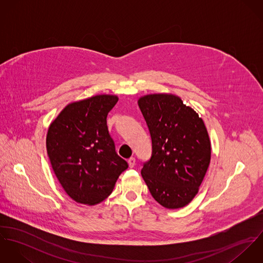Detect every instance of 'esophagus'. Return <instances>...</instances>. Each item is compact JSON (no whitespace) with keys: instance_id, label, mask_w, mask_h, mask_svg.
I'll return each instance as SVG.
<instances>
[{"instance_id":"esophagus-1","label":"esophagus","mask_w":263,"mask_h":263,"mask_svg":"<svg viewBox=\"0 0 263 263\" xmlns=\"http://www.w3.org/2000/svg\"><path fill=\"white\" fill-rule=\"evenodd\" d=\"M127 163H128V166L130 168H133L135 165H136V159L134 157H130L128 160H127Z\"/></svg>"}]
</instances>
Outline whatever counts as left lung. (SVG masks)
Masks as SVG:
<instances>
[{
  "instance_id": "obj_1",
  "label": "left lung",
  "mask_w": 263,
  "mask_h": 263,
  "mask_svg": "<svg viewBox=\"0 0 263 263\" xmlns=\"http://www.w3.org/2000/svg\"><path fill=\"white\" fill-rule=\"evenodd\" d=\"M138 103L152 140L150 160L141 174L161 205L183 208L198 192L211 162L203 120L172 94L147 95Z\"/></svg>"
}]
</instances>
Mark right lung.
Listing matches in <instances>:
<instances>
[{
	"label": "right lung",
	"instance_id": "1",
	"mask_svg": "<svg viewBox=\"0 0 263 263\" xmlns=\"http://www.w3.org/2000/svg\"><path fill=\"white\" fill-rule=\"evenodd\" d=\"M113 95H97L67 105L49 125L46 149L53 172L77 202L97 204L111 192L127 169L107 127L117 103Z\"/></svg>",
	"mask_w": 263,
	"mask_h": 263
}]
</instances>
